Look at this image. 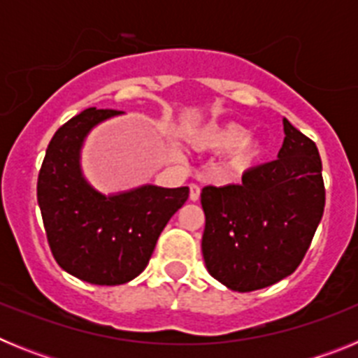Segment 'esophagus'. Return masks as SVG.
Masks as SVG:
<instances>
[{"instance_id":"esophagus-1","label":"esophagus","mask_w":358,"mask_h":358,"mask_svg":"<svg viewBox=\"0 0 358 358\" xmlns=\"http://www.w3.org/2000/svg\"><path fill=\"white\" fill-rule=\"evenodd\" d=\"M201 199V188L197 185H189V201H199Z\"/></svg>"}]
</instances>
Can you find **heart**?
<instances>
[{"label": "heart", "mask_w": 358, "mask_h": 358, "mask_svg": "<svg viewBox=\"0 0 358 358\" xmlns=\"http://www.w3.org/2000/svg\"><path fill=\"white\" fill-rule=\"evenodd\" d=\"M195 147L206 152H227L222 172L238 177L251 170L262 157V141L248 136V129L235 122L208 125L195 136Z\"/></svg>", "instance_id": "1"}]
</instances>
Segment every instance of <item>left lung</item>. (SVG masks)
<instances>
[{
	"mask_svg": "<svg viewBox=\"0 0 358 358\" xmlns=\"http://www.w3.org/2000/svg\"><path fill=\"white\" fill-rule=\"evenodd\" d=\"M278 159L255 166L240 185L202 188V256L227 289L251 292L290 276L301 264L324 211L319 150L283 118Z\"/></svg>",
	"mask_w": 358,
	"mask_h": 358,
	"instance_id": "left-lung-1",
	"label": "left lung"
}]
</instances>
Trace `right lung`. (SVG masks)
I'll use <instances>...</instances> for the list:
<instances>
[{"instance_id":"right-lung-1","label":"right lung","mask_w":358,"mask_h":358,"mask_svg":"<svg viewBox=\"0 0 358 358\" xmlns=\"http://www.w3.org/2000/svg\"><path fill=\"white\" fill-rule=\"evenodd\" d=\"M120 110L90 109L53 134L39 179L37 202L55 262L93 285H122L141 274L161 231L188 199V186L143 185L103 195L85 181L80 150L85 136Z\"/></svg>"}]
</instances>
